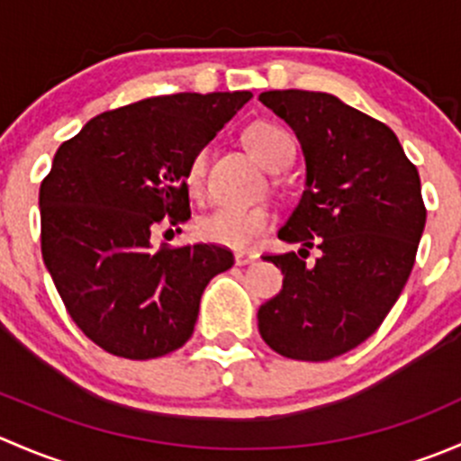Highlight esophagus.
<instances>
[{"label":"esophagus","mask_w":461,"mask_h":461,"mask_svg":"<svg viewBox=\"0 0 461 461\" xmlns=\"http://www.w3.org/2000/svg\"><path fill=\"white\" fill-rule=\"evenodd\" d=\"M236 265H249L258 258V254L254 252H236Z\"/></svg>","instance_id":"esophagus-1"}]
</instances>
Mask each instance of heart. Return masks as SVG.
Listing matches in <instances>:
<instances>
[{
    "instance_id": "1",
    "label": "heart",
    "mask_w": 461,
    "mask_h": 461,
    "mask_svg": "<svg viewBox=\"0 0 461 461\" xmlns=\"http://www.w3.org/2000/svg\"><path fill=\"white\" fill-rule=\"evenodd\" d=\"M243 140L252 156L269 171H283L294 160V140L283 127L272 122H254L245 129ZM207 185V149H198L187 167L189 192L201 196ZM272 225V213L263 204L239 207L221 204L198 221V234L204 240L231 249H248Z\"/></svg>"
}]
</instances>
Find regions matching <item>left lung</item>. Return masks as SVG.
Listing matches in <instances>:
<instances>
[{
	"mask_svg": "<svg viewBox=\"0 0 461 461\" xmlns=\"http://www.w3.org/2000/svg\"><path fill=\"white\" fill-rule=\"evenodd\" d=\"M258 100L294 129L308 169L278 230L303 248L263 257L281 267L283 290L260 305L258 332L287 359L328 361L376 332L411 276L426 225L420 174L393 129L330 93ZM312 247L321 257L305 266Z\"/></svg>",
	"mask_w": 461,
	"mask_h": 461,
	"instance_id": "left-lung-1",
	"label": "left lung"
}]
</instances>
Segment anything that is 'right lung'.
<instances>
[{
    "mask_svg": "<svg viewBox=\"0 0 461 461\" xmlns=\"http://www.w3.org/2000/svg\"><path fill=\"white\" fill-rule=\"evenodd\" d=\"M249 97H147L88 120L55 153L40 187L41 258L102 350L144 361L183 348L207 283L234 265L221 245L153 248L151 236L189 221V160Z\"/></svg>",
    "mask_w": 461,
    "mask_h": 461,
    "instance_id": "obj_1",
    "label": "right lung"
}]
</instances>
